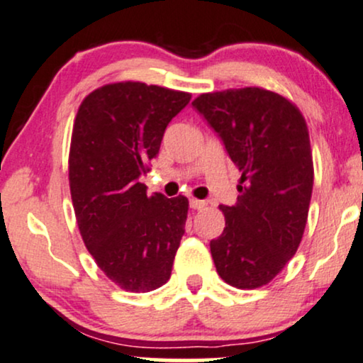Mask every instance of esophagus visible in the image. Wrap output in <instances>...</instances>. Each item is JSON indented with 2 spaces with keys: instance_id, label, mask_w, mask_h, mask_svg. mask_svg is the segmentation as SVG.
<instances>
[{
  "instance_id": "obj_1",
  "label": "esophagus",
  "mask_w": 363,
  "mask_h": 363,
  "mask_svg": "<svg viewBox=\"0 0 363 363\" xmlns=\"http://www.w3.org/2000/svg\"><path fill=\"white\" fill-rule=\"evenodd\" d=\"M189 204H191L192 209H203V208H206V206H208V203H206V201L194 199V197H192V199L189 201Z\"/></svg>"
}]
</instances>
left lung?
<instances>
[{"label":"left lung","instance_id":"obj_1","mask_svg":"<svg viewBox=\"0 0 363 363\" xmlns=\"http://www.w3.org/2000/svg\"><path fill=\"white\" fill-rule=\"evenodd\" d=\"M194 108L241 171L226 228L211 241L216 272L241 290L268 284L296 253L313 191L310 135L300 108L277 91L245 86L201 94Z\"/></svg>","mask_w":363,"mask_h":363}]
</instances>
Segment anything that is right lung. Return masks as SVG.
I'll use <instances>...</instances> for the list:
<instances>
[{
	"label": "right lung",
	"mask_w": 363,
	"mask_h": 363,
	"mask_svg": "<svg viewBox=\"0 0 363 363\" xmlns=\"http://www.w3.org/2000/svg\"><path fill=\"white\" fill-rule=\"evenodd\" d=\"M189 100L187 91L117 82L86 95L73 122L68 181L77 224L99 268L125 291H152L171 278L189 201L147 196L139 177Z\"/></svg>",
	"instance_id": "1"
}]
</instances>
